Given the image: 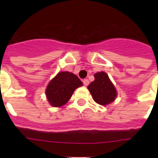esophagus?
Segmentation results:
<instances>
[{
  "instance_id": "esophagus-1",
  "label": "esophagus",
  "mask_w": 158,
  "mask_h": 158,
  "mask_svg": "<svg viewBox=\"0 0 158 158\" xmlns=\"http://www.w3.org/2000/svg\"><path fill=\"white\" fill-rule=\"evenodd\" d=\"M83 84L85 85V86L89 85V81L88 80V79H84L83 80Z\"/></svg>"
}]
</instances>
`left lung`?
<instances>
[{"mask_svg":"<svg viewBox=\"0 0 158 158\" xmlns=\"http://www.w3.org/2000/svg\"><path fill=\"white\" fill-rule=\"evenodd\" d=\"M95 80L88 86L93 100L100 105H107L115 100L116 89L104 72L95 73Z\"/></svg>","mask_w":158,"mask_h":158,"instance_id":"1","label":"left lung"}]
</instances>
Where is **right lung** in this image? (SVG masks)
Returning a JSON list of instances; mask_svg holds the SVG:
<instances>
[{
  "instance_id": "obj_1",
  "label": "right lung",
  "mask_w": 158,
  "mask_h": 158,
  "mask_svg": "<svg viewBox=\"0 0 158 158\" xmlns=\"http://www.w3.org/2000/svg\"><path fill=\"white\" fill-rule=\"evenodd\" d=\"M81 81L69 72H60L46 89L47 100L53 107H61L69 101L76 89L82 86Z\"/></svg>"
}]
</instances>
